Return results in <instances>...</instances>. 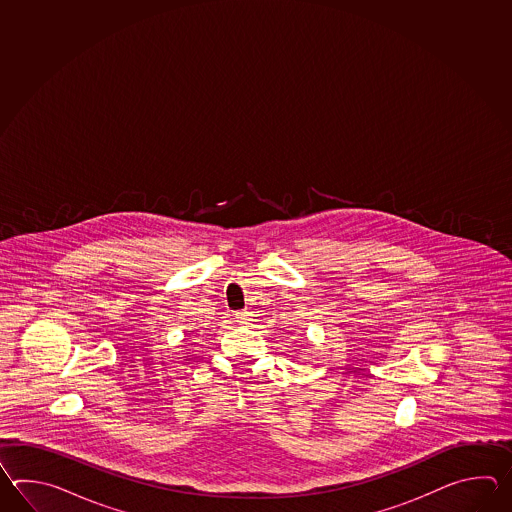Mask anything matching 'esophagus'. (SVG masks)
Instances as JSON below:
<instances>
[{
  "label": "esophagus",
  "instance_id": "34e87169",
  "mask_svg": "<svg viewBox=\"0 0 512 512\" xmlns=\"http://www.w3.org/2000/svg\"><path fill=\"white\" fill-rule=\"evenodd\" d=\"M236 322L241 324V326L249 324V322H251V313H249V311H240V313H236Z\"/></svg>",
  "mask_w": 512,
  "mask_h": 512
}]
</instances>
